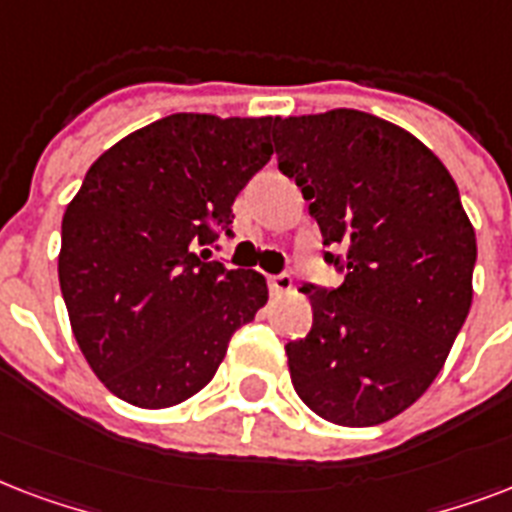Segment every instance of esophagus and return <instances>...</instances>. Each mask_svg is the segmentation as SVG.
Segmentation results:
<instances>
[{
	"label": "esophagus",
	"mask_w": 512,
	"mask_h": 512,
	"mask_svg": "<svg viewBox=\"0 0 512 512\" xmlns=\"http://www.w3.org/2000/svg\"><path fill=\"white\" fill-rule=\"evenodd\" d=\"M269 291L275 296H285V293L293 291L291 275H269Z\"/></svg>",
	"instance_id": "obj_1"
}]
</instances>
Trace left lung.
Here are the masks:
<instances>
[{"instance_id":"left-lung-1","label":"left lung","mask_w":512,"mask_h":512,"mask_svg":"<svg viewBox=\"0 0 512 512\" xmlns=\"http://www.w3.org/2000/svg\"><path fill=\"white\" fill-rule=\"evenodd\" d=\"M277 165L323 232L334 291L307 285L312 331L285 344L293 390L326 422L398 417L441 374L473 304L475 229L443 162L408 130L334 109L277 117Z\"/></svg>"}]
</instances>
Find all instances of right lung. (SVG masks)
<instances>
[{
    "label": "right lung",
    "mask_w": 512,
    "mask_h": 512,
    "mask_svg": "<svg viewBox=\"0 0 512 512\" xmlns=\"http://www.w3.org/2000/svg\"><path fill=\"white\" fill-rule=\"evenodd\" d=\"M272 117L170 114L90 165L66 205L58 280L87 366L138 408L211 382L237 328L267 304L253 269L202 261L232 202L272 157Z\"/></svg>",
    "instance_id": "add662e5"
}]
</instances>
